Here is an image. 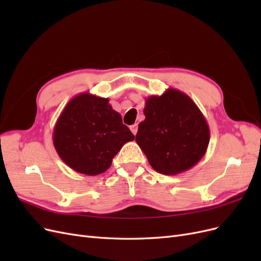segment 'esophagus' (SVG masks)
<instances>
[{
  "instance_id": "esophagus-1",
  "label": "esophagus",
  "mask_w": 261,
  "mask_h": 261,
  "mask_svg": "<svg viewBox=\"0 0 261 261\" xmlns=\"http://www.w3.org/2000/svg\"><path fill=\"white\" fill-rule=\"evenodd\" d=\"M129 128H130V132L134 134V135H136L137 132H138V125L137 124H134V125L130 126Z\"/></svg>"
}]
</instances>
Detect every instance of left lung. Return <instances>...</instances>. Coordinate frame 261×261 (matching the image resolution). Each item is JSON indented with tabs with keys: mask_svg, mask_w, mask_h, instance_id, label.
<instances>
[{
	"mask_svg": "<svg viewBox=\"0 0 261 261\" xmlns=\"http://www.w3.org/2000/svg\"><path fill=\"white\" fill-rule=\"evenodd\" d=\"M136 143L149 164L164 175L192 169L207 151L209 125L192 98L174 88L146 99Z\"/></svg>",
	"mask_w": 261,
	"mask_h": 261,
	"instance_id": "1",
	"label": "left lung"
}]
</instances>
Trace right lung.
I'll return each instance as SVG.
<instances>
[{"label":"right lung","mask_w":261,"mask_h":261,"mask_svg":"<svg viewBox=\"0 0 261 261\" xmlns=\"http://www.w3.org/2000/svg\"><path fill=\"white\" fill-rule=\"evenodd\" d=\"M134 139L109 99L89 92L67 102L53 129V145L62 161L90 176L106 172L121 148Z\"/></svg>","instance_id":"add662e5"}]
</instances>
